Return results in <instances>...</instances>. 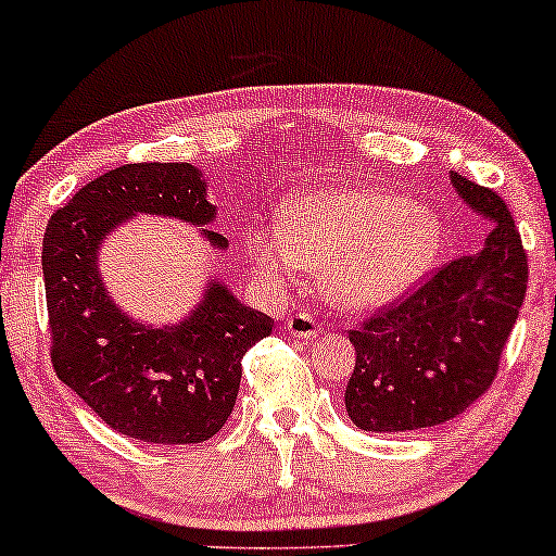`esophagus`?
<instances>
[{"label": "esophagus", "instance_id": "obj_1", "mask_svg": "<svg viewBox=\"0 0 556 556\" xmlns=\"http://www.w3.org/2000/svg\"><path fill=\"white\" fill-rule=\"evenodd\" d=\"M288 334L299 337V340H314L319 334V321L312 314H295L288 319Z\"/></svg>", "mask_w": 556, "mask_h": 556}]
</instances>
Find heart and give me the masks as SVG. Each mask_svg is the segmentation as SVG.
Here are the masks:
<instances>
[{"mask_svg": "<svg viewBox=\"0 0 556 556\" xmlns=\"http://www.w3.org/2000/svg\"><path fill=\"white\" fill-rule=\"evenodd\" d=\"M248 248L265 278L321 270L331 301L375 306L434 263L442 225L395 191L340 186L293 199L283 208V225L257 227Z\"/></svg>", "mask_w": 556, "mask_h": 556, "instance_id": "b5f03b06", "label": "heart"}]
</instances>
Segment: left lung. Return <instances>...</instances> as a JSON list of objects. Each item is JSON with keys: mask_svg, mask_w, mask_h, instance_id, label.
Segmentation results:
<instances>
[{"mask_svg": "<svg viewBox=\"0 0 556 556\" xmlns=\"http://www.w3.org/2000/svg\"><path fill=\"white\" fill-rule=\"evenodd\" d=\"M452 186L493 225L480 252L419 278L348 331L355 370L344 406L357 429L437 427L470 408L498 375L529 286V257L498 193L457 173Z\"/></svg>", "mask_w": 556, "mask_h": 556, "instance_id": "1", "label": "left lung"}]
</instances>
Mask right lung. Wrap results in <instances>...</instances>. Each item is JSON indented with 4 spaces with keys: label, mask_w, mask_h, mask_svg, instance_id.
Masks as SVG:
<instances>
[{
    "label": "right lung",
    "mask_w": 556,
    "mask_h": 556,
    "mask_svg": "<svg viewBox=\"0 0 556 556\" xmlns=\"http://www.w3.org/2000/svg\"><path fill=\"white\" fill-rule=\"evenodd\" d=\"M201 173L189 163H127L93 178L55 208L42 235L50 363L93 414L148 444H199L232 414L242 355L273 334L268 314L240 304L222 283L173 329L135 324L112 304L97 250L135 212L208 225ZM214 248L219 232L204 229Z\"/></svg>",
    "instance_id": "obj_1"
}]
</instances>
